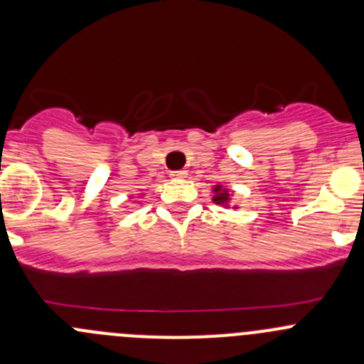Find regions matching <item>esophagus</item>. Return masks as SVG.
I'll return each mask as SVG.
<instances>
[{"mask_svg": "<svg viewBox=\"0 0 364 364\" xmlns=\"http://www.w3.org/2000/svg\"><path fill=\"white\" fill-rule=\"evenodd\" d=\"M186 174H188V172H186V171H174V172H171V178L183 179V178H186Z\"/></svg>", "mask_w": 364, "mask_h": 364, "instance_id": "34e87169", "label": "esophagus"}]
</instances>
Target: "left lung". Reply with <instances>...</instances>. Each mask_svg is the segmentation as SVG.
Listing matches in <instances>:
<instances>
[{
	"instance_id": "8db88e82",
	"label": "left lung",
	"mask_w": 364,
	"mask_h": 364,
	"mask_svg": "<svg viewBox=\"0 0 364 364\" xmlns=\"http://www.w3.org/2000/svg\"><path fill=\"white\" fill-rule=\"evenodd\" d=\"M232 199H234V192H230L225 185L213 186L211 200L216 205H222V208H225V209L232 205V209H237V204H232Z\"/></svg>"
}]
</instances>
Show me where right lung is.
Segmentation results:
<instances>
[{"label":"right lung","mask_w":364,"mask_h":364,"mask_svg":"<svg viewBox=\"0 0 364 364\" xmlns=\"http://www.w3.org/2000/svg\"><path fill=\"white\" fill-rule=\"evenodd\" d=\"M130 199H134V197H130Z\"/></svg>","instance_id":"obj_1"}]
</instances>
